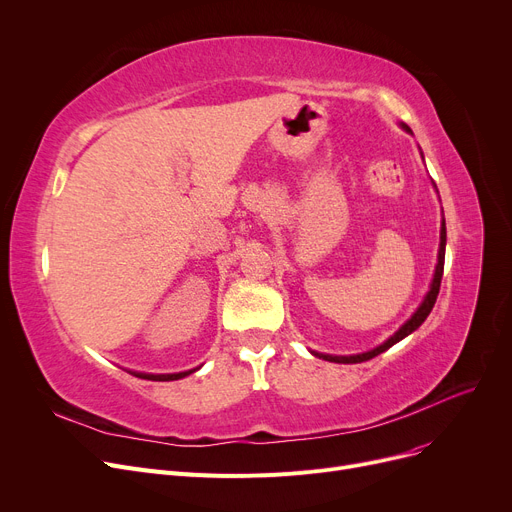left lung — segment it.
<instances>
[{"instance_id":"obj_1","label":"left lung","mask_w":512,"mask_h":512,"mask_svg":"<svg viewBox=\"0 0 512 512\" xmlns=\"http://www.w3.org/2000/svg\"><path fill=\"white\" fill-rule=\"evenodd\" d=\"M409 130V126H405ZM444 253H446V226L442 222V232H440V251H438V265H436V274H434V282H432V288H429L427 297L423 299V303L419 305V309L413 313V317L407 321L405 326H402L394 336H390L384 344H380L378 348H373V351L369 353H363V355H353V357H332V355H319L315 353L317 357L326 359V361H334V363H363V361H369L373 357H378L380 353L388 351L390 346H394L396 342H400L405 336H409L411 332H415L423 321L427 319V315L432 313L434 305H436V299H438V292H440V284H442V274H444Z\"/></svg>"}]
</instances>
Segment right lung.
I'll use <instances>...</instances> for the list:
<instances>
[{"label":"right lung","instance_id":"right-lung-1","mask_svg":"<svg viewBox=\"0 0 512 512\" xmlns=\"http://www.w3.org/2000/svg\"><path fill=\"white\" fill-rule=\"evenodd\" d=\"M193 371H197V369L182 371V373H164V375H153V373H134V375H137V378H143V380H153V382H172V380L184 378V375H191Z\"/></svg>","mask_w":512,"mask_h":512}]
</instances>
